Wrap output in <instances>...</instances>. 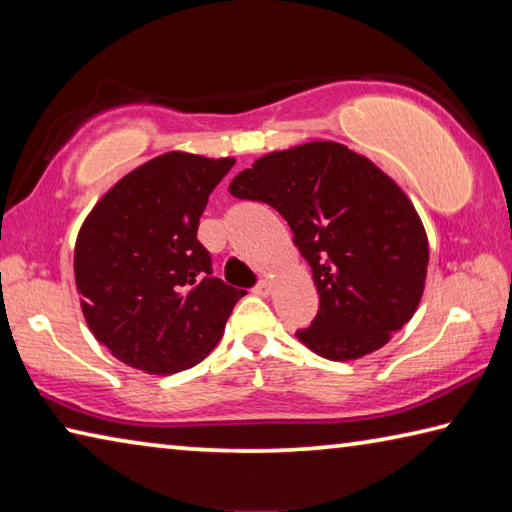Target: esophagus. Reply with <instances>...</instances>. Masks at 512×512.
Wrapping results in <instances>:
<instances>
[{
  "instance_id": "34e87169",
  "label": "esophagus",
  "mask_w": 512,
  "mask_h": 512,
  "mask_svg": "<svg viewBox=\"0 0 512 512\" xmlns=\"http://www.w3.org/2000/svg\"><path fill=\"white\" fill-rule=\"evenodd\" d=\"M271 291H273V287H271V282H268V280H262L255 287V293H257V296H262V298L271 296Z\"/></svg>"
}]
</instances>
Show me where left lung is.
Instances as JSON below:
<instances>
[{
    "mask_svg": "<svg viewBox=\"0 0 512 512\" xmlns=\"http://www.w3.org/2000/svg\"><path fill=\"white\" fill-rule=\"evenodd\" d=\"M230 194L275 207L307 259L318 314L296 336L318 357L352 361L409 323L427 280V232L409 196L339 142L273 151L232 178Z\"/></svg>",
    "mask_w": 512,
    "mask_h": 512,
    "instance_id": "obj_1",
    "label": "left lung"
}]
</instances>
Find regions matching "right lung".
<instances>
[{
  "mask_svg": "<svg viewBox=\"0 0 512 512\" xmlns=\"http://www.w3.org/2000/svg\"><path fill=\"white\" fill-rule=\"evenodd\" d=\"M235 158L169 151L112 185L74 246L76 291L94 339L126 366L171 375L214 350L246 296L212 277L196 239L212 189Z\"/></svg>",
  "mask_w": 512,
  "mask_h": 512,
  "instance_id": "add662e5",
  "label": "right lung"
}]
</instances>
